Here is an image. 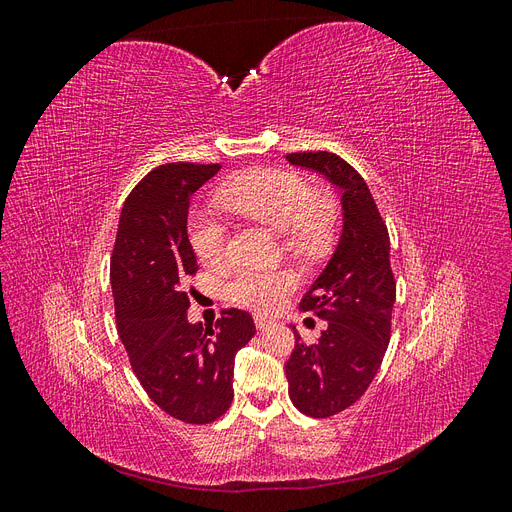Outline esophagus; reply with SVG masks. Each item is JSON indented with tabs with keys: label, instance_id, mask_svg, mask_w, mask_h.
<instances>
[{
	"label": "esophagus",
	"instance_id": "esophagus-1",
	"mask_svg": "<svg viewBox=\"0 0 512 512\" xmlns=\"http://www.w3.org/2000/svg\"><path fill=\"white\" fill-rule=\"evenodd\" d=\"M254 324H256V329H260V331H267V329H271V327H275V320L273 318H267V316H254Z\"/></svg>",
	"mask_w": 512,
	"mask_h": 512
}]
</instances>
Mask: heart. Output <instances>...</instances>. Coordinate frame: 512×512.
<instances>
[{
	"label": "heart",
	"instance_id": "b5f03b06",
	"mask_svg": "<svg viewBox=\"0 0 512 512\" xmlns=\"http://www.w3.org/2000/svg\"><path fill=\"white\" fill-rule=\"evenodd\" d=\"M220 200L247 218L275 230H284L292 250L312 252L327 241L335 220L333 200L327 192L312 190L309 181L292 170L252 168L228 179ZM190 245L207 267H220L228 258V228L211 211H198L188 224ZM297 286V275L288 269H243L228 284V297L241 307L271 312Z\"/></svg>",
	"mask_w": 512,
	"mask_h": 512
}]
</instances>
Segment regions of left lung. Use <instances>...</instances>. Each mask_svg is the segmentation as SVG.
<instances>
[{
  "mask_svg": "<svg viewBox=\"0 0 512 512\" xmlns=\"http://www.w3.org/2000/svg\"><path fill=\"white\" fill-rule=\"evenodd\" d=\"M286 158L342 190V237L299 303L303 312L327 320V329L316 344H305L294 331L286 361L292 404L307 416L327 418L361 399L389 346L395 303L389 230L365 179L344 158L329 151H297Z\"/></svg>",
  "mask_w": 512,
  "mask_h": 512,
  "instance_id": "8db88e82",
  "label": "left lung"
}]
</instances>
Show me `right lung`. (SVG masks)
<instances>
[{
  "instance_id": "1",
  "label": "right lung",
  "mask_w": 512,
  "mask_h": 512,
  "mask_svg": "<svg viewBox=\"0 0 512 512\" xmlns=\"http://www.w3.org/2000/svg\"><path fill=\"white\" fill-rule=\"evenodd\" d=\"M222 166L170 162L153 168L121 209L111 256L117 333L132 371L166 414L207 425L230 408L237 352L256 333L243 309H222L215 327L188 320L192 194Z\"/></svg>"
}]
</instances>
